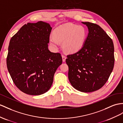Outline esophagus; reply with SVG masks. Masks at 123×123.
Instances as JSON below:
<instances>
[{
    "label": "esophagus",
    "mask_w": 123,
    "mask_h": 123,
    "mask_svg": "<svg viewBox=\"0 0 123 123\" xmlns=\"http://www.w3.org/2000/svg\"><path fill=\"white\" fill-rule=\"evenodd\" d=\"M62 58L63 62H65L66 59H67V57H66L64 55H62Z\"/></svg>",
    "instance_id": "34e87169"
}]
</instances>
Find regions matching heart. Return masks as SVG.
<instances>
[{"mask_svg": "<svg viewBox=\"0 0 123 123\" xmlns=\"http://www.w3.org/2000/svg\"><path fill=\"white\" fill-rule=\"evenodd\" d=\"M87 36V31L84 26L74 24H66L59 26L53 30V35L49 37V42L53 48L62 42L63 48L66 52L74 53L82 48Z\"/></svg>", "mask_w": 123, "mask_h": 123, "instance_id": "heart-1", "label": "heart"}]
</instances>
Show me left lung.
<instances>
[{
  "mask_svg": "<svg viewBox=\"0 0 123 123\" xmlns=\"http://www.w3.org/2000/svg\"><path fill=\"white\" fill-rule=\"evenodd\" d=\"M88 34L82 48L67 55L68 77L74 88L84 92L100 89L111 75L114 65V48L112 39L96 24L82 22Z\"/></svg>",
  "mask_w": 123,
  "mask_h": 123,
  "instance_id": "1",
  "label": "left lung"
}]
</instances>
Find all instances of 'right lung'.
<instances>
[{"instance_id":"right-lung-1","label":"right lung","mask_w":123,"mask_h":123,"mask_svg":"<svg viewBox=\"0 0 123 123\" xmlns=\"http://www.w3.org/2000/svg\"><path fill=\"white\" fill-rule=\"evenodd\" d=\"M51 30L49 23L43 21L28 23L10 39L8 70L15 86L24 93L36 96L46 92L62 64L60 53L50 52L48 48Z\"/></svg>"}]
</instances>
